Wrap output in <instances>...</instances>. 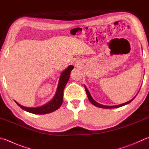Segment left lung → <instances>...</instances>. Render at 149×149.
I'll use <instances>...</instances> for the list:
<instances>
[{"label": "left lung", "instance_id": "left-lung-1", "mask_svg": "<svg viewBox=\"0 0 149 149\" xmlns=\"http://www.w3.org/2000/svg\"><path fill=\"white\" fill-rule=\"evenodd\" d=\"M85 88V91H86V94H87V96H88V100L91 102V103L92 104H93L94 105H95V106L96 107H101V108H104V109H111V108H117V107H120L121 106H123V105H125L126 104H129V103H130L133 100L136 98V96L134 97V98H132L131 100H130L128 102H127L126 103H124V104H120V105H115V106H107V105H102V104H98V103H97L96 101H94L93 98H92L91 95L90 94V93H89L88 91L87 90V88H86V87Z\"/></svg>", "mask_w": 149, "mask_h": 149}]
</instances>
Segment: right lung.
<instances>
[{"instance_id":"obj_1","label":"right lung","mask_w":149,"mask_h":149,"mask_svg":"<svg viewBox=\"0 0 149 149\" xmlns=\"http://www.w3.org/2000/svg\"><path fill=\"white\" fill-rule=\"evenodd\" d=\"M73 68H74V66L70 65L68 67L63 73H62L60 79H59L58 87L57 89H56L55 95L54 96V98L51 100L49 102H48L47 104L43 105V106L34 108L26 107L22 106V105H21L20 104H19L17 102H15L16 104H17L21 109L26 111L33 113V114L44 115L55 111V110L58 109V108L61 107L62 104H63L64 89V87H65L66 83L68 81L70 76V72H71Z\"/></svg>"}]
</instances>
